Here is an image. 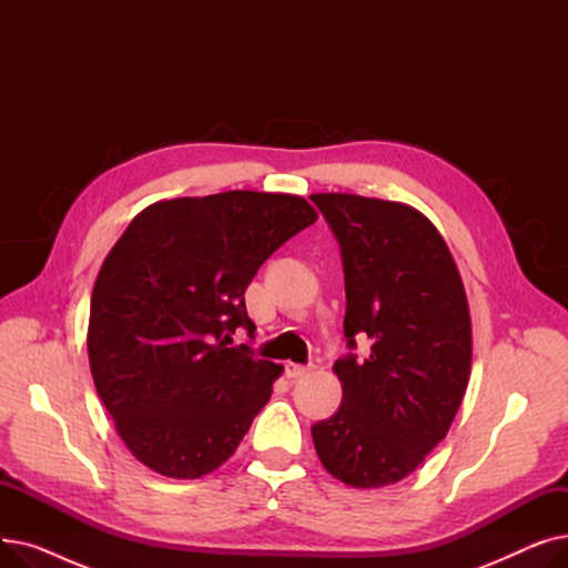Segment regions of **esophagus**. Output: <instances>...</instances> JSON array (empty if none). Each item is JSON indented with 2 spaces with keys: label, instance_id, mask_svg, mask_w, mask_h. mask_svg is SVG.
Segmentation results:
<instances>
[{
  "label": "esophagus",
  "instance_id": "34e87169",
  "mask_svg": "<svg viewBox=\"0 0 568 568\" xmlns=\"http://www.w3.org/2000/svg\"><path fill=\"white\" fill-rule=\"evenodd\" d=\"M311 371H313L311 366H302V364H292V362H287V364H285V375H287L290 379H300V377H306V375H308Z\"/></svg>",
  "mask_w": 568,
  "mask_h": 568
}]
</instances>
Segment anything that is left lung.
Segmentation results:
<instances>
[{
  "label": "left lung",
  "mask_w": 568,
  "mask_h": 568,
  "mask_svg": "<svg viewBox=\"0 0 568 568\" xmlns=\"http://www.w3.org/2000/svg\"><path fill=\"white\" fill-rule=\"evenodd\" d=\"M341 246L343 332L334 364L343 403L311 433L332 476L354 488L396 484L449 430L471 364V324L458 266L416 209L347 193H315ZM372 354H353L355 336Z\"/></svg>",
  "instance_id": "obj_1"
}]
</instances>
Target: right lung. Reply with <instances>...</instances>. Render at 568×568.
Segmentation results:
<instances>
[{
  "label": "right lung",
  "mask_w": 568,
  "mask_h": 568,
  "mask_svg": "<svg viewBox=\"0 0 568 568\" xmlns=\"http://www.w3.org/2000/svg\"><path fill=\"white\" fill-rule=\"evenodd\" d=\"M317 221L300 195L227 191L146 206L108 253L89 311V366L131 454L172 479L221 467L283 366L255 359L244 292Z\"/></svg>",
  "instance_id": "obj_1"
}]
</instances>
